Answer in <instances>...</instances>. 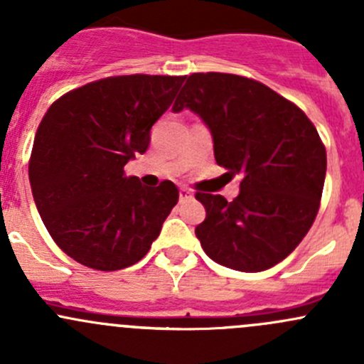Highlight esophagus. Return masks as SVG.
Listing matches in <instances>:
<instances>
[{
    "label": "esophagus",
    "mask_w": 364,
    "mask_h": 364,
    "mask_svg": "<svg viewBox=\"0 0 364 364\" xmlns=\"http://www.w3.org/2000/svg\"><path fill=\"white\" fill-rule=\"evenodd\" d=\"M192 197H193L192 190L185 188V186H183V188H179V200H181V203H185V200H190Z\"/></svg>",
    "instance_id": "esophagus-1"
}]
</instances>
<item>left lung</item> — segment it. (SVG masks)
<instances>
[{"label": "left lung", "mask_w": 364, "mask_h": 364, "mask_svg": "<svg viewBox=\"0 0 364 364\" xmlns=\"http://www.w3.org/2000/svg\"><path fill=\"white\" fill-rule=\"evenodd\" d=\"M197 112L213 135L216 164L243 174L240 196L197 192L205 218L196 236L209 259L245 273L294 252L321 205L326 148L308 116L255 79L192 73L172 111Z\"/></svg>", "instance_id": "obj_1"}]
</instances>
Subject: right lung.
<instances>
[{"instance_id": "1", "label": "right lung", "mask_w": 364, "mask_h": 364, "mask_svg": "<svg viewBox=\"0 0 364 364\" xmlns=\"http://www.w3.org/2000/svg\"><path fill=\"white\" fill-rule=\"evenodd\" d=\"M186 75H116L58 98L29 159L33 199L54 243L82 266L117 271L139 262L178 204L165 179L148 188L124 165L144 153L155 121Z\"/></svg>"}]
</instances>
